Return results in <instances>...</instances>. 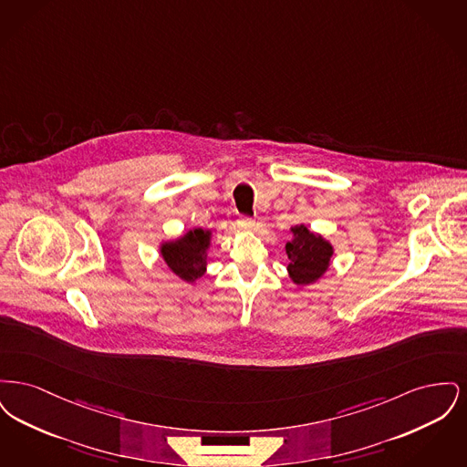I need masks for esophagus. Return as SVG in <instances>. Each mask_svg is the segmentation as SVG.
<instances>
[{"mask_svg":"<svg viewBox=\"0 0 467 467\" xmlns=\"http://www.w3.org/2000/svg\"><path fill=\"white\" fill-rule=\"evenodd\" d=\"M240 225H242L244 229H254L255 223H254L252 217H242V219H240Z\"/></svg>","mask_w":467,"mask_h":467,"instance_id":"34e87169","label":"esophagus"}]
</instances>
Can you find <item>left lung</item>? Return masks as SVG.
Masks as SVG:
<instances>
[{"instance_id":"left-lung-1","label":"left lung","mask_w":467,"mask_h":467,"mask_svg":"<svg viewBox=\"0 0 467 467\" xmlns=\"http://www.w3.org/2000/svg\"><path fill=\"white\" fill-rule=\"evenodd\" d=\"M294 240L285 244L289 255V275L296 284H311L320 278L329 266L333 246L305 225L294 227Z\"/></svg>"}]
</instances>
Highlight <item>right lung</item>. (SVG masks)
Here are the masks:
<instances>
[{
	"instance_id": "right-lung-1",
	"label": "right lung",
	"mask_w": 467,
	"mask_h": 467,
	"mask_svg": "<svg viewBox=\"0 0 467 467\" xmlns=\"http://www.w3.org/2000/svg\"><path fill=\"white\" fill-rule=\"evenodd\" d=\"M210 246V233L192 229L177 242L162 244L161 254L170 269L185 282H194L206 271V250Z\"/></svg>"
}]
</instances>
